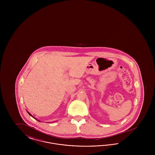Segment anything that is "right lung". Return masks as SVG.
<instances>
[{"instance_id": "obj_1", "label": "right lung", "mask_w": 155, "mask_h": 155, "mask_svg": "<svg viewBox=\"0 0 155 155\" xmlns=\"http://www.w3.org/2000/svg\"><path fill=\"white\" fill-rule=\"evenodd\" d=\"M27 112H28V114H30V116H32V117H33V118H34V117H33V116H32V115H31V114H30V113H29V112H28V111H27Z\"/></svg>"}]
</instances>
